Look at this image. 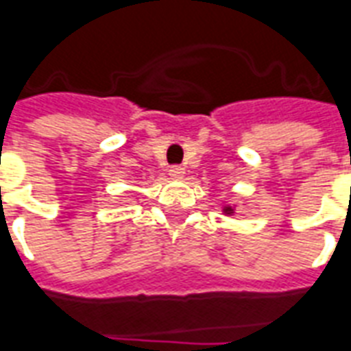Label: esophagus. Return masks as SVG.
<instances>
[{
    "instance_id": "esophagus-1",
    "label": "esophagus",
    "mask_w": 351,
    "mask_h": 351,
    "mask_svg": "<svg viewBox=\"0 0 351 351\" xmlns=\"http://www.w3.org/2000/svg\"><path fill=\"white\" fill-rule=\"evenodd\" d=\"M184 173H186V169L180 167V165H173V167L169 169V176H173V178H182Z\"/></svg>"
}]
</instances>
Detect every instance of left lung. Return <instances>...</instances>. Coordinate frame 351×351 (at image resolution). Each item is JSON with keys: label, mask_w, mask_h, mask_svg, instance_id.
<instances>
[{"label": "left lung", "mask_w": 351, "mask_h": 351, "mask_svg": "<svg viewBox=\"0 0 351 351\" xmlns=\"http://www.w3.org/2000/svg\"><path fill=\"white\" fill-rule=\"evenodd\" d=\"M223 213L226 215V217H230V215H234V213H235V208H234V206H230V204H224L223 206Z\"/></svg>", "instance_id": "left-lung-1"}]
</instances>
